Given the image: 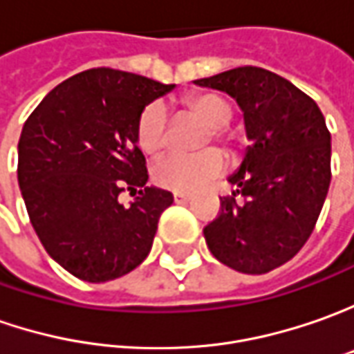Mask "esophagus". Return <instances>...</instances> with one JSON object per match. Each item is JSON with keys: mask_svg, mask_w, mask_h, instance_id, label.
Masks as SVG:
<instances>
[{"mask_svg": "<svg viewBox=\"0 0 354 354\" xmlns=\"http://www.w3.org/2000/svg\"><path fill=\"white\" fill-rule=\"evenodd\" d=\"M189 200H192V196H189V194H180V192L174 194V201H176V203H186V201Z\"/></svg>", "mask_w": 354, "mask_h": 354, "instance_id": "esophagus-1", "label": "esophagus"}]
</instances>
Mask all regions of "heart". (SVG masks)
<instances>
[{
  "mask_svg": "<svg viewBox=\"0 0 354 354\" xmlns=\"http://www.w3.org/2000/svg\"><path fill=\"white\" fill-rule=\"evenodd\" d=\"M184 109L209 125V133L203 139L207 145L215 140H227L225 125L231 121V105L219 93H196L184 100ZM168 137V111L162 102H153L140 111L137 119V142L149 154L162 151ZM227 160L215 149H207L198 154H166L153 166V180L156 186L189 194L200 189L203 184L219 176L225 170Z\"/></svg>",
  "mask_w": 354,
  "mask_h": 354,
  "instance_id": "obj_1",
  "label": "heart"
}]
</instances>
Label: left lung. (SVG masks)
<instances>
[{
    "mask_svg": "<svg viewBox=\"0 0 354 354\" xmlns=\"http://www.w3.org/2000/svg\"><path fill=\"white\" fill-rule=\"evenodd\" d=\"M196 84L235 97L252 140L229 176L237 189L203 229L205 243L229 268L266 274L298 254L322 214L331 182L325 117L310 95L264 68H233Z\"/></svg>",
    "mask_w": 354,
    "mask_h": 354,
    "instance_id": "left-lung-1",
    "label": "left lung"
}]
</instances>
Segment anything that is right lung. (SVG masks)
I'll list each match as a JSON object with an SVG mask.
<instances>
[{
    "mask_svg": "<svg viewBox=\"0 0 354 354\" xmlns=\"http://www.w3.org/2000/svg\"><path fill=\"white\" fill-rule=\"evenodd\" d=\"M174 84L92 68L58 84L25 121L17 180L32 229L64 270L86 282L127 274L147 259L174 201L147 186L137 119ZM140 189L129 206L121 191Z\"/></svg>",
    "mask_w": 354,
    "mask_h": 354,
    "instance_id": "add662e5",
    "label": "right lung"
}]
</instances>
